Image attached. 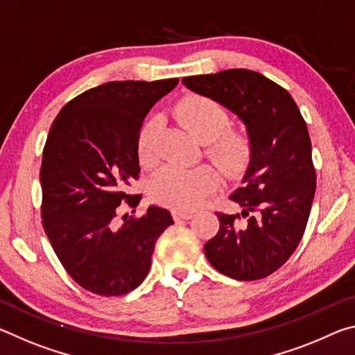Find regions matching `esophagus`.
Wrapping results in <instances>:
<instances>
[{
  "instance_id": "1",
  "label": "esophagus",
  "mask_w": 355,
  "mask_h": 355,
  "mask_svg": "<svg viewBox=\"0 0 355 355\" xmlns=\"http://www.w3.org/2000/svg\"><path fill=\"white\" fill-rule=\"evenodd\" d=\"M173 219L175 220H188L191 219L192 216H194V213H189V211H180V209H175V211L172 213Z\"/></svg>"
}]
</instances>
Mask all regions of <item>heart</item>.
I'll use <instances>...</instances> for the list:
<instances>
[{
  "mask_svg": "<svg viewBox=\"0 0 355 355\" xmlns=\"http://www.w3.org/2000/svg\"><path fill=\"white\" fill-rule=\"evenodd\" d=\"M172 114L189 133L205 144V153L227 177H236L250 163L254 155L252 137L243 130L228 128L230 112L224 105L208 95L188 94L172 107ZM161 123L150 119L137 136V156L144 166H155L158 161V137ZM219 182L213 166L202 164L192 169L166 166L156 173L150 184L152 197L180 211H191L202 205L205 197Z\"/></svg>",
  "mask_w": 355,
  "mask_h": 355,
  "instance_id": "heart-1",
  "label": "heart"
}]
</instances>
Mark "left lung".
I'll return each instance as SVG.
<instances>
[{
	"label": "left lung",
	"instance_id": "8db88e82",
	"mask_svg": "<svg viewBox=\"0 0 355 355\" xmlns=\"http://www.w3.org/2000/svg\"><path fill=\"white\" fill-rule=\"evenodd\" d=\"M182 83L235 112L254 142L243 188L230 196L243 211L216 213L219 230L203 248L205 255L227 277H268L296 250L313 203L316 172L307 123L291 95L254 70L186 76Z\"/></svg>",
	"mask_w": 355,
	"mask_h": 355
}]
</instances>
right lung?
<instances>
[{"instance_id":"add662e5","label":"right lung","mask_w":355,"mask_h":355,"mask_svg":"<svg viewBox=\"0 0 355 355\" xmlns=\"http://www.w3.org/2000/svg\"><path fill=\"white\" fill-rule=\"evenodd\" d=\"M178 78L111 81L70 100L53 122L40 167L42 224L65 271L84 290L122 296L147 277L152 254L171 213L148 207L141 218L117 209L136 208L141 194L127 192L141 172L137 136L156 101ZM135 211V209H133Z\"/></svg>"}]
</instances>
